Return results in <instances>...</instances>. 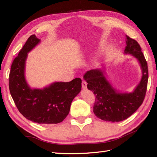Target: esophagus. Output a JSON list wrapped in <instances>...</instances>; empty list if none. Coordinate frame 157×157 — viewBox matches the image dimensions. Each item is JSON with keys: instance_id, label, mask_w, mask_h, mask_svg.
Instances as JSON below:
<instances>
[{"instance_id": "esophagus-1", "label": "esophagus", "mask_w": 157, "mask_h": 157, "mask_svg": "<svg viewBox=\"0 0 157 157\" xmlns=\"http://www.w3.org/2000/svg\"><path fill=\"white\" fill-rule=\"evenodd\" d=\"M82 87L83 89H86V88H87V82H86V81H82Z\"/></svg>"}]
</instances>
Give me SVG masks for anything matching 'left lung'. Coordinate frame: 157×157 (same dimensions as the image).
Returning a JSON list of instances; mask_svg holds the SVG:
<instances>
[{
    "label": "left lung",
    "mask_w": 157,
    "mask_h": 157,
    "mask_svg": "<svg viewBox=\"0 0 157 157\" xmlns=\"http://www.w3.org/2000/svg\"><path fill=\"white\" fill-rule=\"evenodd\" d=\"M125 54L134 56L142 69V78L132 92H119L113 87L101 69H91L84 75L88 89L94 92L96 101L93 107L95 115L103 121L119 122L128 119L141 106L146 95L148 79V65L140 46L135 40L125 36Z\"/></svg>",
    "instance_id": "obj_1"
}]
</instances>
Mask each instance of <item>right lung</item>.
<instances>
[{"instance_id": "1", "label": "right lung", "mask_w": 157, "mask_h": 157, "mask_svg": "<svg viewBox=\"0 0 157 157\" xmlns=\"http://www.w3.org/2000/svg\"><path fill=\"white\" fill-rule=\"evenodd\" d=\"M36 35L29 36L18 56L13 60L9 73L11 95L20 113L40 124H56L69 114L72 101L81 91L82 79L69 82H54L43 89H32L25 78L28 53L38 44Z\"/></svg>"}]
</instances>
